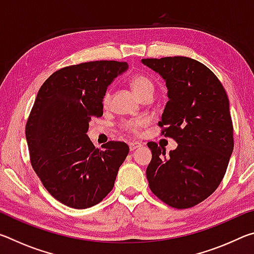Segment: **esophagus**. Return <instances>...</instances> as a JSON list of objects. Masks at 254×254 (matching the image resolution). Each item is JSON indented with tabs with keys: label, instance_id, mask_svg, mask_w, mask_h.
I'll list each match as a JSON object with an SVG mask.
<instances>
[{
	"label": "esophagus",
	"instance_id": "obj_1",
	"mask_svg": "<svg viewBox=\"0 0 254 254\" xmlns=\"http://www.w3.org/2000/svg\"><path fill=\"white\" fill-rule=\"evenodd\" d=\"M128 147H130L131 151H133V150H135V149L141 147V142H137V141H132V142L128 143Z\"/></svg>",
	"mask_w": 254,
	"mask_h": 254
}]
</instances>
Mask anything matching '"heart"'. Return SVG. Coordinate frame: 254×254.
I'll return each instance as SVG.
<instances>
[{"label": "heart", "instance_id": "heart-1", "mask_svg": "<svg viewBox=\"0 0 254 254\" xmlns=\"http://www.w3.org/2000/svg\"><path fill=\"white\" fill-rule=\"evenodd\" d=\"M131 86L137 97L142 96L143 94L148 93V92H153V89H154V86H153V83L151 81V79H149L148 77H145L143 75L133 76L131 79ZM110 102H111V93L107 91L104 94V96H103V104L107 106L110 104ZM147 123H148L147 120H144V119L130 120V121L124 123L123 127L126 128L127 131L133 133V134H140L141 128L147 126Z\"/></svg>", "mask_w": 254, "mask_h": 254}]
</instances>
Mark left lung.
<instances>
[{
	"mask_svg": "<svg viewBox=\"0 0 254 254\" xmlns=\"http://www.w3.org/2000/svg\"><path fill=\"white\" fill-rule=\"evenodd\" d=\"M166 81L168 98L158 126L178 147L170 151L149 142L151 191L174 208H189L216 190L234 147L230 103L221 81L188 57L142 59Z\"/></svg>",
	"mask_w": 254,
	"mask_h": 254,
	"instance_id": "obj_1",
	"label": "left lung"
}]
</instances>
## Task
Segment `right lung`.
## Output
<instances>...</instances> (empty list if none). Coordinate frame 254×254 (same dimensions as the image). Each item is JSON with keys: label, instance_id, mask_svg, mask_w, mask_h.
I'll return each instance as SVG.
<instances>
[{"label": "right lung", "instance_id": "right-lung-1", "mask_svg": "<svg viewBox=\"0 0 254 254\" xmlns=\"http://www.w3.org/2000/svg\"><path fill=\"white\" fill-rule=\"evenodd\" d=\"M127 63L100 60L55 71L38 92L25 126L30 161L45 188L71 208L92 207L113 189L128 153L110 141L96 149L86 134L92 118L103 115V96Z\"/></svg>", "mask_w": 254, "mask_h": 254}]
</instances>
